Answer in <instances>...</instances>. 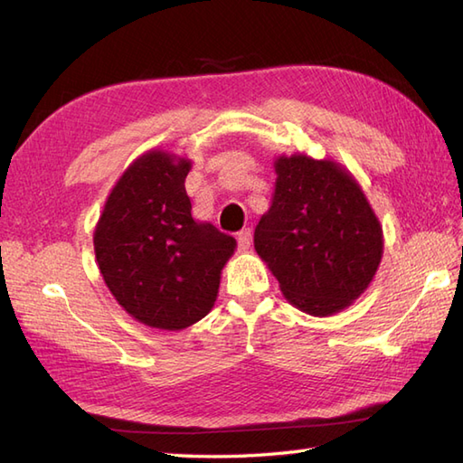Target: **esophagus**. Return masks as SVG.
<instances>
[{
    "instance_id": "34e87169",
    "label": "esophagus",
    "mask_w": 463,
    "mask_h": 463,
    "mask_svg": "<svg viewBox=\"0 0 463 463\" xmlns=\"http://www.w3.org/2000/svg\"><path fill=\"white\" fill-rule=\"evenodd\" d=\"M237 242H239V249L241 250H249L250 249V242H252V237H250V231H241L237 234Z\"/></svg>"
}]
</instances>
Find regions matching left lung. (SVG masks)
<instances>
[{
    "mask_svg": "<svg viewBox=\"0 0 463 463\" xmlns=\"http://www.w3.org/2000/svg\"><path fill=\"white\" fill-rule=\"evenodd\" d=\"M270 209L254 229V250L292 307L332 317L370 287L383 232L352 173L304 153L274 161Z\"/></svg>",
    "mask_w": 463,
    "mask_h": 463,
    "instance_id": "obj_1",
    "label": "left lung"
}]
</instances>
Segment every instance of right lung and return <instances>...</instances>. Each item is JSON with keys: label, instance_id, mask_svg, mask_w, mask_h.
I'll return each instance as SVG.
<instances>
[{"label": "right lung", "instance_id": "1", "mask_svg": "<svg viewBox=\"0 0 463 463\" xmlns=\"http://www.w3.org/2000/svg\"><path fill=\"white\" fill-rule=\"evenodd\" d=\"M191 159L151 149L127 166L93 232L97 267L121 308L156 330L204 318L237 241L194 221L184 179Z\"/></svg>", "mask_w": 463, "mask_h": 463}]
</instances>
